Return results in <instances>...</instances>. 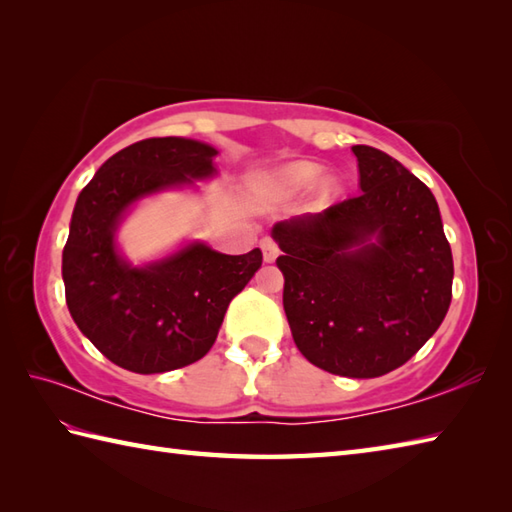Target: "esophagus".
Segmentation results:
<instances>
[{"label":"esophagus","mask_w":512,"mask_h":512,"mask_svg":"<svg viewBox=\"0 0 512 512\" xmlns=\"http://www.w3.org/2000/svg\"><path fill=\"white\" fill-rule=\"evenodd\" d=\"M260 247H263V256H265L267 263H274V260L278 258V245L271 241V238H263Z\"/></svg>","instance_id":"obj_1"}]
</instances>
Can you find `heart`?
<instances>
[{
	"instance_id": "1",
	"label": "heart",
	"mask_w": 512,
	"mask_h": 512,
	"mask_svg": "<svg viewBox=\"0 0 512 512\" xmlns=\"http://www.w3.org/2000/svg\"><path fill=\"white\" fill-rule=\"evenodd\" d=\"M322 175V168L317 164H309V162H300L293 164L285 170V181L291 188H309L313 186L317 177Z\"/></svg>"
}]
</instances>
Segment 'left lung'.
Instances as JSON below:
<instances>
[{
    "instance_id": "left-lung-1",
    "label": "left lung",
    "mask_w": 512,
    "mask_h": 512,
    "mask_svg": "<svg viewBox=\"0 0 512 512\" xmlns=\"http://www.w3.org/2000/svg\"><path fill=\"white\" fill-rule=\"evenodd\" d=\"M357 197L276 223L293 342L339 377H381L410 361L451 304L453 258L436 197L379 149L352 146ZM370 237H377L374 244Z\"/></svg>"
}]
</instances>
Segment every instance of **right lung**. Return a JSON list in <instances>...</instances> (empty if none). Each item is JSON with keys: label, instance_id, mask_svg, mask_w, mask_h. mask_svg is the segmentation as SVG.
Wrapping results in <instances>:
<instances>
[{"label": "right lung", "instance_id": "1", "mask_svg": "<svg viewBox=\"0 0 512 512\" xmlns=\"http://www.w3.org/2000/svg\"><path fill=\"white\" fill-rule=\"evenodd\" d=\"M214 155L197 140H140L109 157L76 199L63 247L65 302L81 333L124 370L157 374L199 361L263 263L258 247L227 256L203 243L146 267L118 254L113 236L131 203L214 175Z\"/></svg>", "mask_w": 512, "mask_h": 512}]
</instances>
